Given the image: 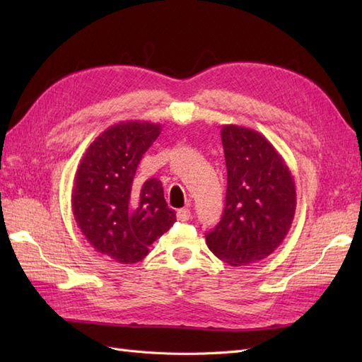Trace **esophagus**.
Segmentation results:
<instances>
[{
    "label": "esophagus",
    "instance_id": "esophagus-1",
    "mask_svg": "<svg viewBox=\"0 0 362 362\" xmlns=\"http://www.w3.org/2000/svg\"><path fill=\"white\" fill-rule=\"evenodd\" d=\"M190 217H192V213L189 208H180V210L177 211V218L181 222H187Z\"/></svg>",
    "mask_w": 362,
    "mask_h": 362
}]
</instances>
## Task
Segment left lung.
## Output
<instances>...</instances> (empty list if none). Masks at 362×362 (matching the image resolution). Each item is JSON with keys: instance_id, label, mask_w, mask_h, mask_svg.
<instances>
[{"instance_id": "1", "label": "left lung", "mask_w": 362, "mask_h": 362, "mask_svg": "<svg viewBox=\"0 0 362 362\" xmlns=\"http://www.w3.org/2000/svg\"><path fill=\"white\" fill-rule=\"evenodd\" d=\"M228 184L221 222L205 235L213 254L231 266L267 258L288 234L296 211L293 175L282 156L255 129H221Z\"/></svg>"}]
</instances>
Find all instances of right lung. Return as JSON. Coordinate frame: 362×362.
<instances>
[{
    "mask_svg": "<svg viewBox=\"0 0 362 362\" xmlns=\"http://www.w3.org/2000/svg\"><path fill=\"white\" fill-rule=\"evenodd\" d=\"M161 133L160 124L125 120L98 136L75 173L72 211L93 249L122 264L141 261L177 221L160 180L134 181L139 163Z\"/></svg>",
    "mask_w": 362,
    "mask_h": 362,
    "instance_id": "obj_1",
    "label": "right lung"
}]
</instances>
